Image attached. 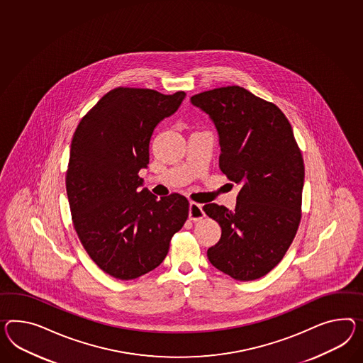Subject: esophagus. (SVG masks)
<instances>
[{
    "mask_svg": "<svg viewBox=\"0 0 363 363\" xmlns=\"http://www.w3.org/2000/svg\"><path fill=\"white\" fill-rule=\"evenodd\" d=\"M205 214L201 204H197L195 201L189 203V220L200 221L204 218Z\"/></svg>",
    "mask_w": 363,
    "mask_h": 363,
    "instance_id": "esophagus-1",
    "label": "esophagus"
}]
</instances>
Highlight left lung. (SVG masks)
Here are the masks:
<instances>
[{
  "label": "left lung",
  "mask_w": 363,
  "mask_h": 363,
  "mask_svg": "<svg viewBox=\"0 0 363 363\" xmlns=\"http://www.w3.org/2000/svg\"><path fill=\"white\" fill-rule=\"evenodd\" d=\"M220 135V169L241 186L235 209L206 204L221 226L208 259L233 279H259L294 241L301 220L304 160L287 117L275 104L238 85L191 97Z\"/></svg>",
  "instance_id": "obj_1"
}]
</instances>
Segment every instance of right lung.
<instances>
[{"instance_id":"right-lung-1","label":"right lung","mask_w":363,"mask_h":363,"mask_svg":"<svg viewBox=\"0 0 363 363\" xmlns=\"http://www.w3.org/2000/svg\"><path fill=\"white\" fill-rule=\"evenodd\" d=\"M184 96L117 86L74 130L65 174L74 230L91 259L116 279H137L157 269L188 218L184 196L158 199L138 188L152 131Z\"/></svg>"}]
</instances>
